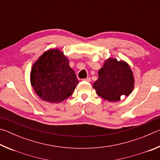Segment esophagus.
<instances>
[{
	"label": "esophagus",
	"mask_w": 160,
	"mask_h": 160,
	"mask_svg": "<svg viewBox=\"0 0 160 160\" xmlns=\"http://www.w3.org/2000/svg\"><path fill=\"white\" fill-rule=\"evenodd\" d=\"M82 80H84V81H86V82H91V78L89 77V78H85V79H83Z\"/></svg>",
	"instance_id": "obj_1"
}]
</instances>
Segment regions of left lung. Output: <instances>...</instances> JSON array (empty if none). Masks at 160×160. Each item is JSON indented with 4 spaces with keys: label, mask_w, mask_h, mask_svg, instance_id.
<instances>
[{
    "label": "left lung",
    "mask_w": 160,
    "mask_h": 160,
    "mask_svg": "<svg viewBox=\"0 0 160 160\" xmlns=\"http://www.w3.org/2000/svg\"><path fill=\"white\" fill-rule=\"evenodd\" d=\"M93 84L97 94L109 102H118L121 96H128L134 88V78L130 66L123 61L109 58L98 72Z\"/></svg>",
    "instance_id": "1"
}]
</instances>
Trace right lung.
Returning a JSON list of instances; mask_svg holds the SVG:
<instances>
[{"label": "right lung", "mask_w": 160, "mask_h": 160, "mask_svg": "<svg viewBox=\"0 0 160 160\" xmlns=\"http://www.w3.org/2000/svg\"><path fill=\"white\" fill-rule=\"evenodd\" d=\"M32 86L40 99L59 103L71 96L79 82L69 61L58 49L46 51L33 64Z\"/></svg>", "instance_id": "add662e5"}]
</instances>
